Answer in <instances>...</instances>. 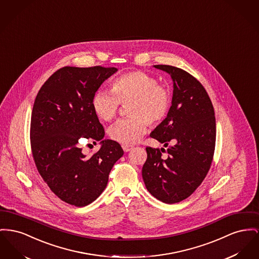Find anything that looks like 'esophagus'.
<instances>
[{
    "mask_svg": "<svg viewBox=\"0 0 259 259\" xmlns=\"http://www.w3.org/2000/svg\"><path fill=\"white\" fill-rule=\"evenodd\" d=\"M122 149H123V151L125 152H130L133 149V147L132 146H128V145H123Z\"/></svg>",
    "mask_w": 259,
    "mask_h": 259,
    "instance_id": "obj_1",
    "label": "esophagus"
}]
</instances>
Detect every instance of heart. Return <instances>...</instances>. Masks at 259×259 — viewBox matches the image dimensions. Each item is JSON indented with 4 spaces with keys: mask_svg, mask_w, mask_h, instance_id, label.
<instances>
[{
    "mask_svg": "<svg viewBox=\"0 0 259 259\" xmlns=\"http://www.w3.org/2000/svg\"><path fill=\"white\" fill-rule=\"evenodd\" d=\"M111 91L97 92L92 101L96 115L103 121L115 118L122 105H128L130 118L117 122L109 129L110 138L123 145H134L148 130V123L156 126L167 117L172 96L166 86L144 71H131L115 78Z\"/></svg>",
    "mask_w": 259,
    "mask_h": 259,
    "instance_id": "heart-1",
    "label": "heart"
}]
</instances>
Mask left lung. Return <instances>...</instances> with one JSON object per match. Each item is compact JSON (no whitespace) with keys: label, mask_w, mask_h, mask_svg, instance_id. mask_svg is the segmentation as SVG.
Instances as JSON below:
<instances>
[{"label":"left lung","mask_w":259,"mask_h":259,"mask_svg":"<svg viewBox=\"0 0 259 259\" xmlns=\"http://www.w3.org/2000/svg\"><path fill=\"white\" fill-rule=\"evenodd\" d=\"M155 68L170 74L173 97L167 117L151 133L164 147H147L148 157L142 169L146 188L165 203L190 197L205 178L212 162L216 123L208 94L195 77L181 68L158 64Z\"/></svg>","instance_id":"left-lung-1"}]
</instances>
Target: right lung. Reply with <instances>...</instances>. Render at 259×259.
<instances>
[{"instance_id": "obj_1", "label": "right lung", "mask_w": 259, "mask_h": 259, "mask_svg": "<svg viewBox=\"0 0 259 259\" xmlns=\"http://www.w3.org/2000/svg\"><path fill=\"white\" fill-rule=\"evenodd\" d=\"M116 71L115 67L65 66L36 96L31 114L33 158L51 191L71 205L86 206L99 198L124 153L117 142L103 140L104 127L92 107L96 92ZM80 138L101 140V149L86 157L78 147Z\"/></svg>"}]
</instances>
